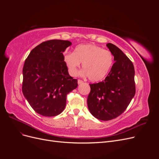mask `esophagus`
Here are the masks:
<instances>
[{"instance_id": "34e87169", "label": "esophagus", "mask_w": 159, "mask_h": 159, "mask_svg": "<svg viewBox=\"0 0 159 159\" xmlns=\"http://www.w3.org/2000/svg\"><path fill=\"white\" fill-rule=\"evenodd\" d=\"M78 84H81L84 83V81L82 80H78Z\"/></svg>"}]
</instances>
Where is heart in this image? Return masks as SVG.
<instances>
[{
  "label": "heart",
  "instance_id": "b5f03b06",
  "mask_svg": "<svg viewBox=\"0 0 159 159\" xmlns=\"http://www.w3.org/2000/svg\"><path fill=\"white\" fill-rule=\"evenodd\" d=\"M114 57L111 52L94 44H81L75 47L74 53L64 56V61L72 76L78 74L81 63L84 70L82 74L89 80L98 81L104 79L111 69Z\"/></svg>",
  "mask_w": 159,
  "mask_h": 159
}]
</instances>
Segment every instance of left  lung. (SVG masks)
<instances>
[{"label": "left lung", "instance_id": "obj_1", "mask_svg": "<svg viewBox=\"0 0 159 159\" xmlns=\"http://www.w3.org/2000/svg\"><path fill=\"white\" fill-rule=\"evenodd\" d=\"M114 56L113 64L105 79L89 84L88 106L93 117L109 121L121 115L135 94L134 69L132 61L115 45L106 44Z\"/></svg>", "mask_w": 159, "mask_h": 159}]
</instances>
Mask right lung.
Here are the masks:
<instances>
[{"label":"right lung","mask_w":159,"mask_h":159,"mask_svg":"<svg viewBox=\"0 0 159 159\" xmlns=\"http://www.w3.org/2000/svg\"><path fill=\"white\" fill-rule=\"evenodd\" d=\"M71 43L51 40L32 50L24 64L22 90L32 108L42 116L63 111L68 93L78 87V80L68 74L63 52Z\"/></svg>","instance_id":"obj_1"}]
</instances>
